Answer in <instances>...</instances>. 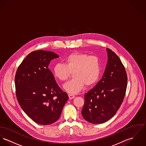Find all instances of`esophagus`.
Listing matches in <instances>:
<instances>
[{"mask_svg": "<svg viewBox=\"0 0 146 146\" xmlns=\"http://www.w3.org/2000/svg\"><path fill=\"white\" fill-rule=\"evenodd\" d=\"M68 95V97H69V99H74V98H75V95H74L69 94Z\"/></svg>", "mask_w": 146, "mask_h": 146, "instance_id": "1", "label": "esophagus"}]
</instances>
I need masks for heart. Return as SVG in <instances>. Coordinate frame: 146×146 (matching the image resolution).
Returning a JSON list of instances; mask_svg holds the SVG:
<instances>
[{"mask_svg":"<svg viewBox=\"0 0 146 146\" xmlns=\"http://www.w3.org/2000/svg\"><path fill=\"white\" fill-rule=\"evenodd\" d=\"M54 77L60 81H66L72 72L74 79L66 82L64 88L70 94L79 93L85 85L95 84L100 75L101 62L97 56L74 52L68 55L64 64L57 63L53 67Z\"/></svg>","mask_w":146,"mask_h":146,"instance_id":"b5f03b06","label":"heart"}]
</instances>
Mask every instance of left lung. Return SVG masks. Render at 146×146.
<instances>
[{
  "instance_id": "1",
  "label": "left lung",
  "mask_w": 146,
  "mask_h": 146,
  "mask_svg": "<svg viewBox=\"0 0 146 146\" xmlns=\"http://www.w3.org/2000/svg\"><path fill=\"white\" fill-rule=\"evenodd\" d=\"M108 60L103 78L85 94L81 114L86 121L104 123L112 118L122 104L127 86V75L119 57L106 49Z\"/></svg>"
}]
</instances>
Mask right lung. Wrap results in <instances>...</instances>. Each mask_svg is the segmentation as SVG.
Masks as SVG:
<instances>
[{
    "instance_id": "right-lung-1",
    "label": "right lung",
    "mask_w": 146,
    "mask_h": 146,
    "mask_svg": "<svg viewBox=\"0 0 146 146\" xmlns=\"http://www.w3.org/2000/svg\"><path fill=\"white\" fill-rule=\"evenodd\" d=\"M58 56L53 52L37 50L29 53L18 67L15 75L17 100L27 115L41 125L59 119L68 99L58 86L48 68Z\"/></svg>"
}]
</instances>
